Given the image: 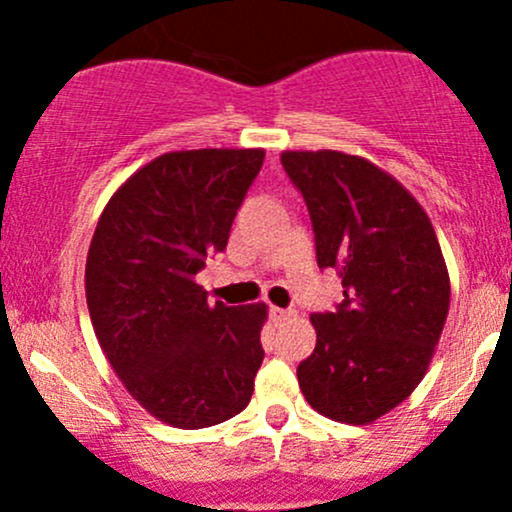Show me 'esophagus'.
<instances>
[{"instance_id":"esophagus-1","label":"esophagus","mask_w":512,"mask_h":512,"mask_svg":"<svg viewBox=\"0 0 512 512\" xmlns=\"http://www.w3.org/2000/svg\"><path fill=\"white\" fill-rule=\"evenodd\" d=\"M295 317V312L292 309H280V307H271V319L275 324H283V321Z\"/></svg>"}]
</instances>
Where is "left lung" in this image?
<instances>
[{
	"mask_svg": "<svg viewBox=\"0 0 512 512\" xmlns=\"http://www.w3.org/2000/svg\"><path fill=\"white\" fill-rule=\"evenodd\" d=\"M312 217L319 268H336L343 302L312 314L317 348L297 367L304 399L363 426L426 377L450 312V275L430 217L413 195L358 154H280Z\"/></svg>",
	"mask_w": 512,
	"mask_h": 512,
	"instance_id": "obj_1",
	"label": "left lung"
}]
</instances>
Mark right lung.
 Listing matches in <instances>:
<instances>
[{
	"mask_svg": "<svg viewBox=\"0 0 512 512\" xmlns=\"http://www.w3.org/2000/svg\"><path fill=\"white\" fill-rule=\"evenodd\" d=\"M263 149H181L137 169L103 208L86 304L106 360L166 426L210 428L246 409L263 363V302L208 304L195 283L229 229Z\"/></svg>",
	"mask_w": 512,
	"mask_h": 512,
	"instance_id": "1",
	"label": "right lung"
}]
</instances>
